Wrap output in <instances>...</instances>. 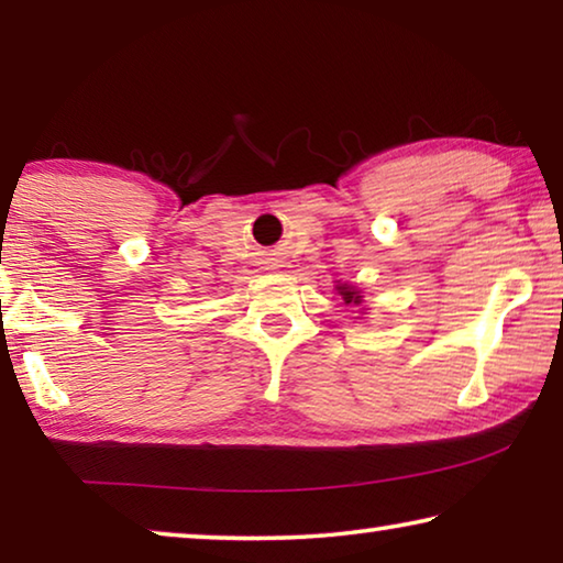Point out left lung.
Returning a JSON list of instances; mask_svg holds the SVG:
<instances>
[{
	"instance_id": "1",
	"label": "left lung",
	"mask_w": 563,
	"mask_h": 563,
	"mask_svg": "<svg viewBox=\"0 0 563 563\" xmlns=\"http://www.w3.org/2000/svg\"><path fill=\"white\" fill-rule=\"evenodd\" d=\"M340 292H342V298H345V302L350 305V302H360V295L355 292V290H350V288H340Z\"/></svg>"
}]
</instances>
